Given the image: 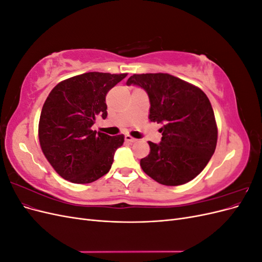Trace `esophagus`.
Listing matches in <instances>:
<instances>
[{"label":"esophagus","instance_id":"esophagus-1","mask_svg":"<svg viewBox=\"0 0 262 262\" xmlns=\"http://www.w3.org/2000/svg\"><path fill=\"white\" fill-rule=\"evenodd\" d=\"M124 139H125V141H126V142H131V143H133V142H137V139H136V138H133V137H131L130 134H126V136L124 137Z\"/></svg>","mask_w":262,"mask_h":262}]
</instances>
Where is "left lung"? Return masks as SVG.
<instances>
[{"label":"left lung","mask_w":262,"mask_h":262,"mask_svg":"<svg viewBox=\"0 0 262 262\" xmlns=\"http://www.w3.org/2000/svg\"><path fill=\"white\" fill-rule=\"evenodd\" d=\"M139 85L149 98V121L162 123V142L148 141L143 171L165 186H180L204 169L215 150L217 125L207 95L168 73L133 74L126 85Z\"/></svg>","instance_id":"obj_1"}]
</instances>
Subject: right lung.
<instances>
[{
  "mask_svg": "<svg viewBox=\"0 0 262 262\" xmlns=\"http://www.w3.org/2000/svg\"><path fill=\"white\" fill-rule=\"evenodd\" d=\"M126 73L89 72L60 82L47 97L39 119L42 153L59 175L74 184H90L112 168L123 134L110 137L92 130L107 117L106 96Z\"/></svg>",
  "mask_w": 262,
  "mask_h": 262,
  "instance_id": "right-lung-1",
  "label": "right lung"
}]
</instances>
